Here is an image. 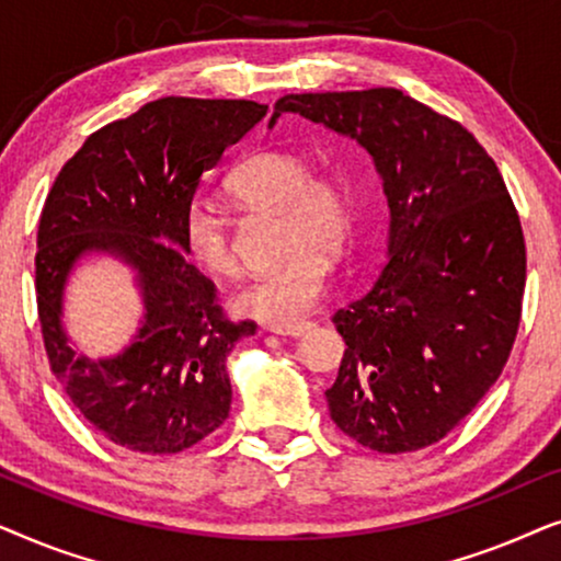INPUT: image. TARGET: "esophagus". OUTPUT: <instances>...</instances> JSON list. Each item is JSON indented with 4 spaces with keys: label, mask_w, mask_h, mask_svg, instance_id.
<instances>
[{
    "label": "esophagus",
    "mask_w": 561,
    "mask_h": 561,
    "mask_svg": "<svg viewBox=\"0 0 561 561\" xmlns=\"http://www.w3.org/2000/svg\"><path fill=\"white\" fill-rule=\"evenodd\" d=\"M273 334H280V336H301L306 329H311L309 321H301V324H290V327H267Z\"/></svg>",
    "instance_id": "obj_1"
}]
</instances>
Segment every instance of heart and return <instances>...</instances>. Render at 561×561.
<instances>
[{
    "label": "heart",
    "instance_id": "obj_1",
    "mask_svg": "<svg viewBox=\"0 0 561 561\" xmlns=\"http://www.w3.org/2000/svg\"><path fill=\"white\" fill-rule=\"evenodd\" d=\"M227 191L244 204L283 211L286 248L280 263L248 275L232 296L240 317L290 327L317 309L327 288L329 260L350 240L355 202L347 183L329 173H311L301 152L267 148L252 152L227 175ZM181 244L191 263L209 275L234 273L237 257L225 219L196 198L181 221Z\"/></svg>",
    "mask_w": 561,
    "mask_h": 561
}]
</instances>
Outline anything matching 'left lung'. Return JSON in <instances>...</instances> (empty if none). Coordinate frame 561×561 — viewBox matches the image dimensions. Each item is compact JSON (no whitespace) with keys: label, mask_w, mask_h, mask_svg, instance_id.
<instances>
[{"label":"left lung","mask_w":561,"mask_h":561,"mask_svg":"<svg viewBox=\"0 0 561 561\" xmlns=\"http://www.w3.org/2000/svg\"><path fill=\"white\" fill-rule=\"evenodd\" d=\"M280 114L350 137L388 198L386 265L334 313L344 336L332 421L382 455L447 436L508 363L526 244L503 175L459 125L398 89L288 94Z\"/></svg>","instance_id":"1"}]
</instances>
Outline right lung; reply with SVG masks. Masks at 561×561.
Wrapping results in <instances>:
<instances>
[{
	"label": "right lung",
	"mask_w": 561,
	"mask_h": 561,
	"mask_svg": "<svg viewBox=\"0 0 561 561\" xmlns=\"http://www.w3.org/2000/svg\"><path fill=\"white\" fill-rule=\"evenodd\" d=\"M267 106L165 96L96 129L64 165L37 227L35 290L50 370L106 439L175 455L225 424L227 357L252 321H227L214 283L186 260L181 221L204 171ZM114 256L136 275L144 317L114 356H79L65 332V286L81 262Z\"/></svg>",
	"instance_id": "add662e5"
}]
</instances>
